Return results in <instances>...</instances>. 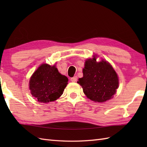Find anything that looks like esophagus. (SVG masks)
<instances>
[{
  "label": "esophagus",
  "instance_id": "esophagus-1",
  "mask_svg": "<svg viewBox=\"0 0 147 147\" xmlns=\"http://www.w3.org/2000/svg\"><path fill=\"white\" fill-rule=\"evenodd\" d=\"M77 80H78L77 76H74L71 78V81L72 82H77Z\"/></svg>",
  "mask_w": 147,
  "mask_h": 147
}]
</instances>
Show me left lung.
Returning a JSON list of instances; mask_svg holds the SVG:
<instances>
[{
  "label": "left lung",
  "instance_id": "obj_1",
  "mask_svg": "<svg viewBox=\"0 0 147 147\" xmlns=\"http://www.w3.org/2000/svg\"><path fill=\"white\" fill-rule=\"evenodd\" d=\"M83 77L77 83L82 86L87 97L93 101L104 102L111 99L119 86L116 73L107 62L88 59L83 69Z\"/></svg>",
  "mask_w": 147,
  "mask_h": 147
}]
</instances>
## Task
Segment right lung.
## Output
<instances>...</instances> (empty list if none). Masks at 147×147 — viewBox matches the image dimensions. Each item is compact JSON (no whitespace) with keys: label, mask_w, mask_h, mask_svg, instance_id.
<instances>
[{"label":"right lung","mask_w":147,"mask_h":147,"mask_svg":"<svg viewBox=\"0 0 147 147\" xmlns=\"http://www.w3.org/2000/svg\"><path fill=\"white\" fill-rule=\"evenodd\" d=\"M68 79L59 73L55 65L43 64L30 80L31 93L39 102L55 101L63 93Z\"/></svg>","instance_id":"obj_1"}]
</instances>
